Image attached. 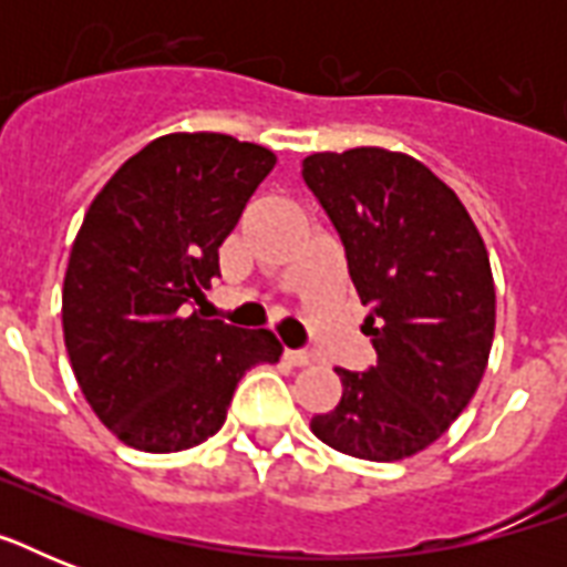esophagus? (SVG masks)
Wrapping results in <instances>:
<instances>
[{"label": "esophagus", "instance_id": "obj_1", "mask_svg": "<svg viewBox=\"0 0 567 567\" xmlns=\"http://www.w3.org/2000/svg\"><path fill=\"white\" fill-rule=\"evenodd\" d=\"M285 362L293 364V368H306L311 362V355L306 350H285Z\"/></svg>", "mask_w": 567, "mask_h": 567}]
</instances>
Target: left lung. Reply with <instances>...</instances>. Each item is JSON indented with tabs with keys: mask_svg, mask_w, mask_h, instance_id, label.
I'll return each mask as SVG.
<instances>
[{
	"mask_svg": "<svg viewBox=\"0 0 567 567\" xmlns=\"http://www.w3.org/2000/svg\"><path fill=\"white\" fill-rule=\"evenodd\" d=\"M302 179L344 240L377 347L368 373L336 368L341 400L311 432L347 456L400 462L439 441L483 382L497 311L488 249L456 190L412 155L315 153Z\"/></svg>",
	"mask_w": 567,
	"mask_h": 567,
	"instance_id": "1",
	"label": "left lung"
}]
</instances>
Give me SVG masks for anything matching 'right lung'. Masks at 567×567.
I'll list each match as a JSON object with an SVG mask.
<instances>
[{
	"instance_id": "obj_1",
	"label": "right lung",
	"mask_w": 567,
	"mask_h": 567,
	"mask_svg": "<svg viewBox=\"0 0 567 567\" xmlns=\"http://www.w3.org/2000/svg\"><path fill=\"white\" fill-rule=\"evenodd\" d=\"M274 167L267 146L173 132L93 196L66 261L64 344L87 405L128 447L203 444L240 377L279 362L270 329L185 315L220 274L217 249Z\"/></svg>"
}]
</instances>
